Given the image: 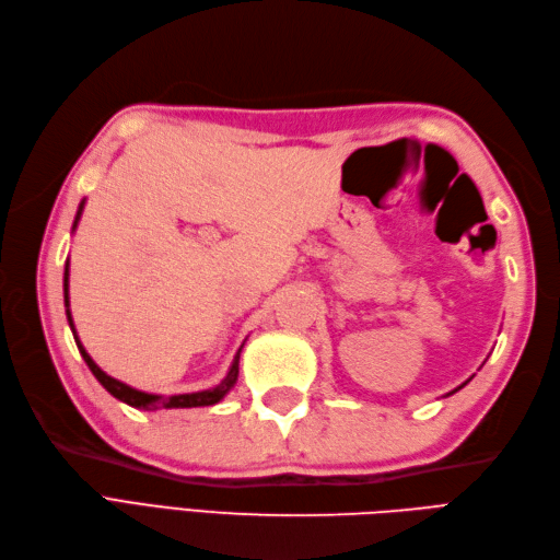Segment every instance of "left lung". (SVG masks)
Listing matches in <instances>:
<instances>
[{
  "instance_id": "8db88e82",
  "label": "left lung",
  "mask_w": 560,
  "mask_h": 560,
  "mask_svg": "<svg viewBox=\"0 0 560 560\" xmlns=\"http://www.w3.org/2000/svg\"><path fill=\"white\" fill-rule=\"evenodd\" d=\"M463 385H465V383H463ZM463 385H460V387H463ZM460 387H455V389H453V393H457V389H460ZM453 393H448V395H453Z\"/></svg>"
}]
</instances>
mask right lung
Instances as JSON below:
<instances>
[{"mask_svg":"<svg viewBox=\"0 0 560 560\" xmlns=\"http://www.w3.org/2000/svg\"><path fill=\"white\" fill-rule=\"evenodd\" d=\"M81 212H83V200L79 202V210H77V217H74V226L72 229H77V224H79V219H81ZM62 290H65V313H67V322H70V329H72V334H74V341H77V348H79V352H81V358H83V362L89 364V369L93 371V376L100 381V385H103L109 395H114L118 401H124V404H128V406H135V409H144V411H154V409H194V406H212V404H217V401H222L224 397H226V393L229 389L235 385V381H238V360H241V350L235 352V360H233V364H231V369H229V374H226V378L219 383V385H214V387H210V389H200V393H189V395H171V397H163V395H151V393H142V389H135V387H130V385H126V383H121V381H116V378H112V376H107L103 369H100L95 362H93V358L91 354L86 352V348L81 346V341H79V336H77V331H74V322H72V313H70V261L65 264V282H62Z\"/></svg>","mask_w":560,"mask_h":560,"instance_id":"obj_1","label":"right lung"}]
</instances>
